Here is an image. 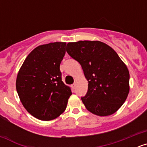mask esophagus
I'll use <instances>...</instances> for the list:
<instances>
[{
  "mask_svg": "<svg viewBox=\"0 0 147 147\" xmlns=\"http://www.w3.org/2000/svg\"><path fill=\"white\" fill-rule=\"evenodd\" d=\"M75 88H76V84H73L72 85H71V88H72L73 90H74L75 89Z\"/></svg>",
  "mask_w": 147,
  "mask_h": 147,
  "instance_id": "obj_1",
  "label": "esophagus"
}]
</instances>
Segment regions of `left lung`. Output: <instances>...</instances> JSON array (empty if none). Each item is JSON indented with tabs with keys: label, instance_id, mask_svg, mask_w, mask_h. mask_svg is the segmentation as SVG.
Wrapping results in <instances>:
<instances>
[{
	"label": "left lung",
	"instance_id": "left-lung-1",
	"mask_svg": "<svg viewBox=\"0 0 147 147\" xmlns=\"http://www.w3.org/2000/svg\"><path fill=\"white\" fill-rule=\"evenodd\" d=\"M66 51L80 62L88 82L82 101L87 110L99 116L115 113L129 90V74L117 53L100 41L68 42Z\"/></svg>",
	"mask_w": 147,
	"mask_h": 147
}]
</instances>
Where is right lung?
Returning <instances> with one entry per match:
<instances>
[{"mask_svg":"<svg viewBox=\"0 0 147 147\" xmlns=\"http://www.w3.org/2000/svg\"><path fill=\"white\" fill-rule=\"evenodd\" d=\"M65 42H51L35 48L22 65L16 89L23 107L34 117L50 121L64 112L72 94L59 70Z\"/></svg>","mask_w":147,"mask_h":147,"instance_id":"add662e5","label":"right lung"}]
</instances>
